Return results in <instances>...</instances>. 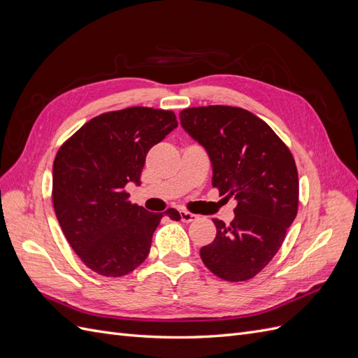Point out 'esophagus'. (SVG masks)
I'll list each match as a JSON object with an SVG mask.
<instances>
[{
	"label": "esophagus",
	"instance_id": "34e87169",
	"mask_svg": "<svg viewBox=\"0 0 358 358\" xmlns=\"http://www.w3.org/2000/svg\"><path fill=\"white\" fill-rule=\"evenodd\" d=\"M180 220L183 222H191V221L196 220V215L191 213V212H187V210H182L180 212Z\"/></svg>",
	"mask_w": 358,
	"mask_h": 358
}]
</instances>
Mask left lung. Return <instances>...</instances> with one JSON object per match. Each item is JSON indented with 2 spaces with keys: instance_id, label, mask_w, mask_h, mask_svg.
<instances>
[{
  "instance_id": "8db88e82",
  "label": "left lung",
  "mask_w": 358,
  "mask_h": 358,
  "mask_svg": "<svg viewBox=\"0 0 358 358\" xmlns=\"http://www.w3.org/2000/svg\"><path fill=\"white\" fill-rule=\"evenodd\" d=\"M183 129L212 162V185L234 196V220H213L216 237L200 249L204 266L230 282L254 278L272 262L299 208V176L289 149L263 119L241 107H191Z\"/></svg>"
}]
</instances>
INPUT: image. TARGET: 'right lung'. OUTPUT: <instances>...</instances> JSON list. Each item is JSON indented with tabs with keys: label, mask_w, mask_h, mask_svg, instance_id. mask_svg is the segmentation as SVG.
I'll return each instance as SVG.
<instances>
[{
	"label": "right lung",
	"mask_w": 358,
	"mask_h": 358,
	"mask_svg": "<svg viewBox=\"0 0 358 358\" xmlns=\"http://www.w3.org/2000/svg\"><path fill=\"white\" fill-rule=\"evenodd\" d=\"M176 127L170 110L128 107L95 116L59 148L53 208L73 251L92 272L124 276L146 259L162 213L133 204L125 187L140 185L149 149ZM166 215L180 220L176 209Z\"/></svg>",
	"instance_id": "1"
}]
</instances>
